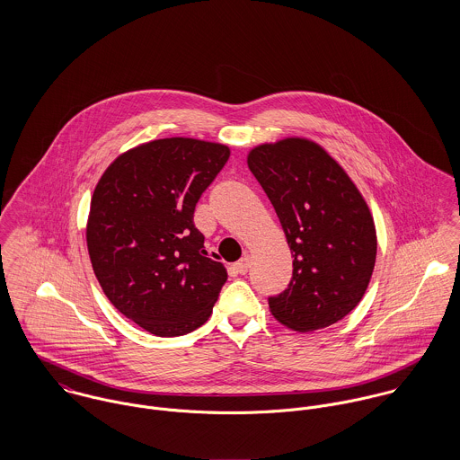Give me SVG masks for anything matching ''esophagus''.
<instances>
[{"label": "esophagus", "instance_id": "esophagus-1", "mask_svg": "<svg viewBox=\"0 0 460 460\" xmlns=\"http://www.w3.org/2000/svg\"><path fill=\"white\" fill-rule=\"evenodd\" d=\"M235 269L239 274H246L250 269V257H243L239 262L235 263Z\"/></svg>", "mask_w": 460, "mask_h": 460}]
</instances>
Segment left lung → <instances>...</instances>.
I'll return each instance as SVG.
<instances>
[{"mask_svg": "<svg viewBox=\"0 0 460 460\" xmlns=\"http://www.w3.org/2000/svg\"><path fill=\"white\" fill-rule=\"evenodd\" d=\"M248 166L270 199L288 248L292 279L269 297L287 328H328L367 292L377 235L370 208L345 170L315 141L287 137L248 154Z\"/></svg>", "mask_w": 460, "mask_h": 460, "instance_id": "left-lung-1", "label": "left lung"}]
</instances>
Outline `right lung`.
Listing matches in <instances>:
<instances>
[{
  "instance_id": "right-lung-1",
  "label": "right lung",
  "mask_w": 460,
  "mask_h": 460,
  "mask_svg": "<svg viewBox=\"0 0 460 460\" xmlns=\"http://www.w3.org/2000/svg\"><path fill=\"white\" fill-rule=\"evenodd\" d=\"M230 148L164 137L119 155L95 186L86 223L93 272L111 305L155 336H182L212 314L226 281L193 216Z\"/></svg>"
}]
</instances>
